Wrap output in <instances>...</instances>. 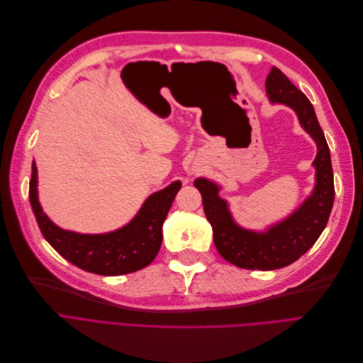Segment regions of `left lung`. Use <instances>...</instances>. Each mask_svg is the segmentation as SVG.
<instances>
[{
    "label": "left lung",
    "mask_w": 363,
    "mask_h": 363,
    "mask_svg": "<svg viewBox=\"0 0 363 363\" xmlns=\"http://www.w3.org/2000/svg\"><path fill=\"white\" fill-rule=\"evenodd\" d=\"M270 101L284 103L298 115L301 127L313 137L318 155L316 186L300 208L264 233L239 228L233 221L226 201L218 198V186L206 179H196L195 187L202 195L203 211L211 223L214 244L229 263L250 270H274L289 266L307 252L323 232L334 205V172L331 153L318 123L313 105L278 67H272L266 79Z\"/></svg>",
    "instance_id": "1"
}]
</instances>
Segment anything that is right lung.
<instances>
[{
	"label": "right lung",
	"mask_w": 363,
	"mask_h": 363,
	"mask_svg": "<svg viewBox=\"0 0 363 363\" xmlns=\"http://www.w3.org/2000/svg\"><path fill=\"white\" fill-rule=\"evenodd\" d=\"M182 183L174 182L150 195L127 226L105 235L63 230L43 213L37 194L35 162H32L29 201L43 236L69 263L96 274L118 276L140 270L155 260L162 244V223Z\"/></svg>",
	"instance_id": "1"
}]
</instances>
